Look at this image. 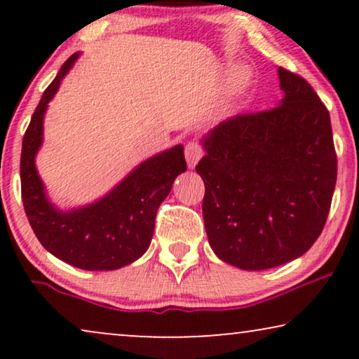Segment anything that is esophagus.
Returning a JSON list of instances; mask_svg holds the SVG:
<instances>
[{
	"instance_id": "esophagus-1",
	"label": "esophagus",
	"mask_w": 359,
	"mask_h": 359,
	"mask_svg": "<svg viewBox=\"0 0 359 359\" xmlns=\"http://www.w3.org/2000/svg\"><path fill=\"white\" fill-rule=\"evenodd\" d=\"M184 155L189 168H194V166L198 165V161L203 158V149H201L198 142H189L184 149Z\"/></svg>"
}]
</instances>
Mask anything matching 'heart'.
Returning a JSON list of instances; mask_svg holds the SVG:
<instances>
[{"label":"heart","mask_w":359,"mask_h":359,"mask_svg":"<svg viewBox=\"0 0 359 359\" xmlns=\"http://www.w3.org/2000/svg\"><path fill=\"white\" fill-rule=\"evenodd\" d=\"M252 70L248 67H237L230 73L227 91H225V104L233 106L252 85Z\"/></svg>","instance_id":"1"}]
</instances>
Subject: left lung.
Returning a JSON list of instances; mask_svg holds the SVG:
<instances>
[{
    "mask_svg": "<svg viewBox=\"0 0 359 359\" xmlns=\"http://www.w3.org/2000/svg\"><path fill=\"white\" fill-rule=\"evenodd\" d=\"M273 109L220 122L201 144L209 245L247 271L302 257L322 233L337 183L330 114L312 86L278 68Z\"/></svg>",
    "mask_w": 359,
    "mask_h": 359,
    "instance_id": "8db88e82",
    "label": "left lung"
}]
</instances>
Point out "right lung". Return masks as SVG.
Returning <instances> with one entry per match:
<instances>
[{
  "instance_id": "add662e5",
  "label": "right lung",
  "mask_w": 359,
  "mask_h": 359,
  "mask_svg": "<svg viewBox=\"0 0 359 359\" xmlns=\"http://www.w3.org/2000/svg\"><path fill=\"white\" fill-rule=\"evenodd\" d=\"M80 53L63 63L34 111L22 139L21 193L29 224L42 247L62 262L86 271H112L134 263L150 247L156 210L176 176L186 171L184 147L175 145L137 165L95 203L60 209L48 199L36 168L43 142V117L62 80Z\"/></svg>"
}]
</instances>
